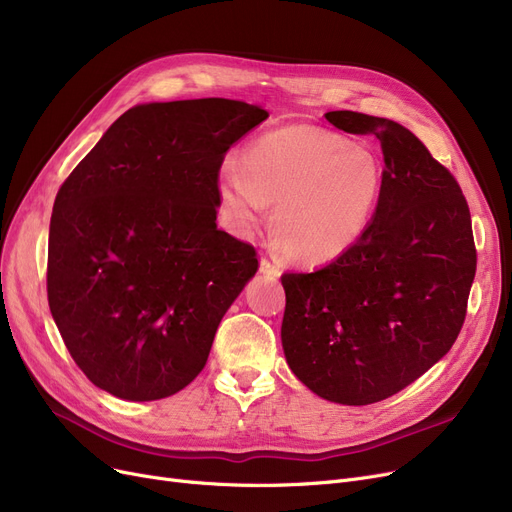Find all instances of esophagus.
<instances>
[{"mask_svg": "<svg viewBox=\"0 0 512 512\" xmlns=\"http://www.w3.org/2000/svg\"><path fill=\"white\" fill-rule=\"evenodd\" d=\"M259 272L265 274V276H272V278H278L280 276V265L274 257H261L259 261Z\"/></svg>", "mask_w": 512, "mask_h": 512, "instance_id": "esophagus-1", "label": "esophagus"}]
</instances>
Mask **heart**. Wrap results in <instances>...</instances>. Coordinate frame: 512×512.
Here are the masks:
<instances>
[{
    "mask_svg": "<svg viewBox=\"0 0 512 512\" xmlns=\"http://www.w3.org/2000/svg\"><path fill=\"white\" fill-rule=\"evenodd\" d=\"M383 188L374 154L311 125L265 133L217 171L230 224L244 232L268 219L288 259L307 268L337 261L366 234Z\"/></svg>",
    "mask_w": 512,
    "mask_h": 512,
    "instance_id": "heart-1",
    "label": "heart"
}]
</instances>
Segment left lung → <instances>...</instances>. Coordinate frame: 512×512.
<instances>
[{"mask_svg":"<svg viewBox=\"0 0 512 512\" xmlns=\"http://www.w3.org/2000/svg\"><path fill=\"white\" fill-rule=\"evenodd\" d=\"M324 117L381 142L383 188L351 251L311 274L282 276V349L307 389L366 406L402 391L452 349L477 251L458 182L410 129L353 110Z\"/></svg>","mask_w":512,"mask_h":512,"instance_id":"left-lung-1","label":"left lung"}]
</instances>
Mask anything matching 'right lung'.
<instances>
[{"mask_svg":"<svg viewBox=\"0 0 512 512\" xmlns=\"http://www.w3.org/2000/svg\"><path fill=\"white\" fill-rule=\"evenodd\" d=\"M265 119L228 98L138 104L60 186L48 303L96 387L152 402L205 368L221 318L259 268L251 244L215 224L217 171Z\"/></svg>","mask_w":512,"mask_h":512,"instance_id":"right-lung-1","label":"right lung"}]
</instances>
